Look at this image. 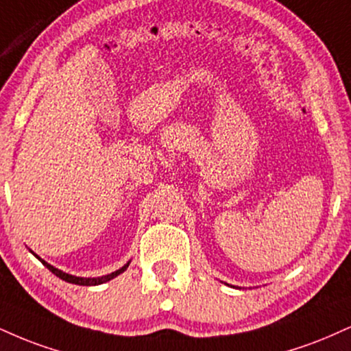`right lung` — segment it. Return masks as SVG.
I'll return each mask as SVG.
<instances>
[{
    "label": "right lung",
    "instance_id": "add662e5",
    "mask_svg": "<svg viewBox=\"0 0 351 351\" xmlns=\"http://www.w3.org/2000/svg\"><path fill=\"white\" fill-rule=\"evenodd\" d=\"M37 258H39V256H37ZM39 260H40V258H39ZM40 261H42V265H44V267H47V268L50 269V271H52V273L55 274V276H58V278H60V280L66 281V282H71V285H80V286H96V285H103V282L112 280V278H116L117 274H121L122 271H125V269H128V267H129V263H128V265H124V267H122L121 269H117V271H114V273H111V274H106V276H101V278H80V276H71V274H66V273L60 271V269L53 268L52 265L47 263V261H44V260H40Z\"/></svg>",
    "mask_w": 351,
    "mask_h": 351
}]
</instances>
